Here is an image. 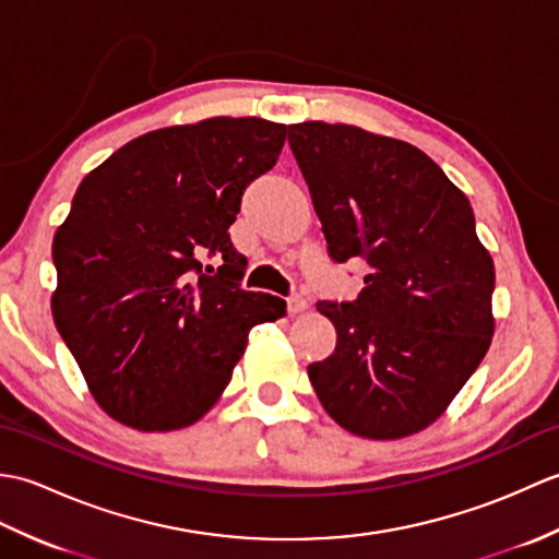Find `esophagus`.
I'll return each instance as SVG.
<instances>
[{
	"label": "esophagus",
	"instance_id": "obj_1",
	"mask_svg": "<svg viewBox=\"0 0 559 559\" xmlns=\"http://www.w3.org/2000/svg\"><path fill=\"white\" fill-rule=\"evenodd\" d=\"M307 310V300L302 295H290L288 298V312L290 314H302Z\"/></svg>",
	"mask_w": 559,
	"mask_h": 559
}]
</instances>
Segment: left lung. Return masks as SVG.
<instances>
[{
    "label": "left lung",
    "instance_id": "1",
    "mask_svg": "<svg viewBox=\"0 0 559 559\" xmlns=\"http://www.w3.org/2000/svg\"><path fill=\"white\" fill-rule=\"evenodd\" d=\"M329 245L367 261L350 302H317L336 348L307 367L326 413L367 439L425 430L485 358L495 264L466 194L406 141L350 124L288 127Z\"/></svg>",
    "mask_w": 559,
    "mask_h": 559
}]
</instances>
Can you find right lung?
I'll return each mask as SVG.
<instances>
[{
	"mask_svg": "<svg viewBox=\"0 0 559 559\" xmlns=\"http://www.w3.org/2000/svg\"><path fill=\"white\" fill-rule=\"evenodd\" d=\"M283 144L286 124L211 117L129 141L83 177L52 242V317L110 418L144 432L197 423L249 329L286 314L240 286L228 233Z\"/></svg>",
	"mask_w": 559,
	"mask_h": 559,
	"instance_id": "right-lung-1",
	"label": "right lung"
}]
</instances>
